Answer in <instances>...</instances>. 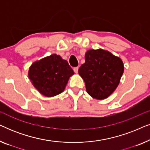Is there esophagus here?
Returning a JSON list of instances; mask_svg holds the SVG:
<instances>
[{
  "label": "esophagus",
  "mask_w": 150,
  "mask_h": 150,
  "mask_svg": "<svg viewBox=\"0 0 150 150\" xmlns=\"http://www.w3.org/2000/svg\"><path fill=\"white\" fill-rule=\"evenodd\" d=\"M74 72L76 73V74H77L78 73V71H79V67H74Z\"/></svg>",
  "instance_id": "1"
}]
</instances>
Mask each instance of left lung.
Returning a JSON list of instances; mask_svg holds the SVG:
<instances>
[{
	"label": "left lung",
	"mask_w": 150,
	"mask_h": 150,
	"mask_svg": "<svg viewBox=\"0 0 150 150\" xmlns=\"http://www.w3.org/2000/svg\"><path fill=\"white\" fill-rule=\"evenodd\" d=\"M122 59L102 49L89 50L85 54V63L79 74L85 83L89 95L98 100L105 99L117 87L124 73Z\"/></svg>",
	"instance_id": "left-lung-1"
}]
</instances>
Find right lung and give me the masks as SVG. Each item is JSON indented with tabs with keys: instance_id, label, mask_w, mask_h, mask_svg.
Here are the masks:
<instances>
[{
	"instance_id": "obj_1",
	"label": "right lung",
	"mask_w": 150,
	"mask_h": 150,
	"mask_svg": "<svg viewBox=\"0 0 150 150\" xmlns=\"http://www.w3.org/2000/svg\"><path fill=\"white\" fill-rule=\"evenodd\" d=\"M74 74L66 60L53 54L33 63L28 77L40 93L52 97L64 91L69 77Z\"/></svg>"
}]
</instances>
